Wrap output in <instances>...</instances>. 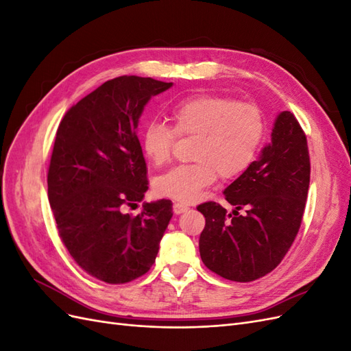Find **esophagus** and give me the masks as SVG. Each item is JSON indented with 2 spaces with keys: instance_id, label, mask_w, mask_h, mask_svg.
<instances>
[{
  "instance_id": "obj_1",
  "label": "esophagus",
  "mask_w": 351,
  "mask_h": 351,
  "mask_svg": "<svg viewBox=\"0 0 351 351\" xmlns=\"http://www.w3.org/2000/svg\"><path fill=\"white\" fill-rule=\"evenodd\" d=\"M189 209V206L183 205V204H178V202H176V204L173 205V210L174 214H183V212H186Z\"/></svg>"
}]
</instances>
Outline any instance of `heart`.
I'll list each match as a JSON object with an SVG mask.
<instances>
[{
  "label": "heart",
  "mask_w": 351,
  "mask_h": 351,
  "mask_svg": "<svg viewBox=\"0 0 351 351\" xmlns=\"http://www.w3.org/2000/svg\"><path fill=\"white\" fill-rule=\"evenodd\" d=\"M173 127L154 121L142 136L146 158L155 165L169 161L180 137H196L195 162L178 165L156 180V192L180 204L196 202L217 182L246 173L256 159L267 133L259 105L236 101L227 95L197 93L173 105Z\"/></svg>",
  "instance_id": "1"
}]
</instances>
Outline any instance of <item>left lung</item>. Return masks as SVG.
I'll list each match as a JSON object with an SVG mask.
<instances>
[{
	"instance_id": "8db88e82",
	"label": "left lung",
	"mask_w": 351,
	"mask_h": 351,
	"mask_svg": "<svg viewBox=\"0 0 351 351\" xmlns=\"http://www.w3.org/2000/svg\"><path fill=\"white\" fill-rule=\"evenodd\" d=\"M309 182L306 134L294 114L284 111L275 121L272 143L224 190L236 208L232 214L217 202L197 206L206 221L199 239L205 267L237 282L277 268L300 230Z\"/></svg>"
}]
</instances>
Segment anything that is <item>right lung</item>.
Returning a JSON list of instances; mask_svg holds the SVG:
<instances>
[{"label": "right lung", "instance_id": "right-lung-1", "mask_svg": "<svg viewBox=\"0 0 351 351\" xmlns=\"http://www.w3.org/2000/svg\"><path fill=\"white\" fill-rule=\"evenodd\" d=\"M173 83L120 76L105 82L64 114L48 167V199L58 236L90 277L125 284L155 262L173 217L171 200L125 214L147 190L137 121L146 102Z\"/></svg>", "mask_w": 351, "mask_h": 351}]
</instances>
